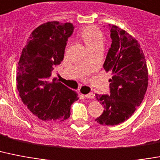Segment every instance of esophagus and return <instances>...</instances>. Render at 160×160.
I'll return each instance as SVG.
<instances>
[{
  "label": "esophagus",
  "mask_w": 160,
  "mask_h": 160,
  "mask_svg": "<svg viewBox=\"0 0 160 160\" xmlns=\"http://www.w3.org/2000/svg\"><path fill=\"white\" fill-rule=\"evenodd\" d=\"M84 97L87 98H94V94H93V93H88V94H85Z\"/></svg>",
  "instance_id": "esophagus-1"
}]
</instances>
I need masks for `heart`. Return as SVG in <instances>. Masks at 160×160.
I'll return each mask as SVG.
<instances>
[{
  "instance_id": "1",
  "label": "heart",
  "mask_w": 160,
  "mask_h": 160,
  "mask_svg": "<svg viewBox=\"0 0 160 160\" xmlns=\"http://www.w3.org/2000/svg\"><path fill=\"white\" fill-rule=\"evenodd\" d=\"M80 35L88 48L102 45L103 42V37L101 31L93 26H89L83 28L80 31Z\"/></svg>"
}]
</instances>
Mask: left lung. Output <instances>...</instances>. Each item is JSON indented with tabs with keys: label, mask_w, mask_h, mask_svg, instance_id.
Listing matches in <instances>:
<instances>
[{
	"label": "left lung",
	"mask_w": 160,
	"mask_h": 160,
	"mask_svg": "<svg viewBox=\"0 0 160 160\" xmlns=\"http://www.w3.org/2000/svg\"><path fill=\"white\" fill-rule=\"evenodd\" d=\"M111 48L103 68L111 71L110 94H97L104 111L95 121L114 126L127 120L143 101L148 87V70L143 51L137 40L118 26L110 25Z\"/></svg>",
	"instance_id": "left-lung-1"
}]
</instances>
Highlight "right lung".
I'll list each match as a JSON object with an SVG mask.
<instances>
[{"instance_id": "1", "label": "right lung", "mask_w": 160, "mask_h": 160, "mask_svg": "<svg viewBox=\"0 0 160 160\" xmlns=\"http://www.w3.org/2000/svg\"><path fill=\"white\" fill-rule=\"evenodd\" d=\"M71 23L48 22L32 32L22 51L17 67V89L28 110L42 121H64L71 106L78 100L76 92L53 79L54 67L64 58Z\"/></svg>"}]
</instances>
